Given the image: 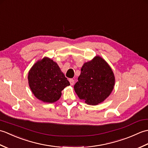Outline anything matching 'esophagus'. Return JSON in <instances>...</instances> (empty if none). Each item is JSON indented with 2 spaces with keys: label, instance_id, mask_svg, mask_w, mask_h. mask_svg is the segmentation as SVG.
Instances as JSON below:
<instances>
[{
  "label": "esophagus",
  "instance_id": "1",
  "mask_svg": "<svg viewBox=\"0 0 148 148\" xmlns=\"http://www.w3.org/2000/svg\"><path fill=\"white\" fill-rule=\"evenodd\" d=\"M69 82H70L71 85H74V80L73 79H69Z\"/></svg>",
  "mask_w": 148,
  "mask_h": 148
}]
</instances>
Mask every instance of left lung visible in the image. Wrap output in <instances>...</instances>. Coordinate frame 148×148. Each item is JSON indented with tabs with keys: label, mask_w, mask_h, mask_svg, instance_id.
Here are the masks:
<instances>
[{
	"label": "left lung",
	"mask_w": 148,
	"mask_h": 148,
	"mask_svg": "<svg viewBox=\"0 0 148 148\" xmlns=\"http://www.w3.org/2000/svg\"><path fill=\"white\" fill-rule=\"evenodd\" d=\"M77 79L74 86L75 92L89 105L102 102L111 94L115 82L111 68L99 56L84 64Z\"/></svg>",
	"instance_id": "left-lung-1"
}]
</instances>
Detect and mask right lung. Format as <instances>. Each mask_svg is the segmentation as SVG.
I'll list each match as a JSON object with an SVG mask.
<instances>
[{
  "label": "right lung",
  "mask_w": 148,
  "mask_h": 148,
  "mask_svg": "<svg viewBox=\"0 0 148 148\" xmlns=\"http://www.w3.org/2000/svg\"><path fill=\"white\" fill-rule=\"evenodd\" d=\"M28 79L36 98L48 103L57 101L62 95V91L70 85L57 64L46 57L33 65Z\"/></svg>",
  "instance_id": "add662e5"
}]
</instances>
